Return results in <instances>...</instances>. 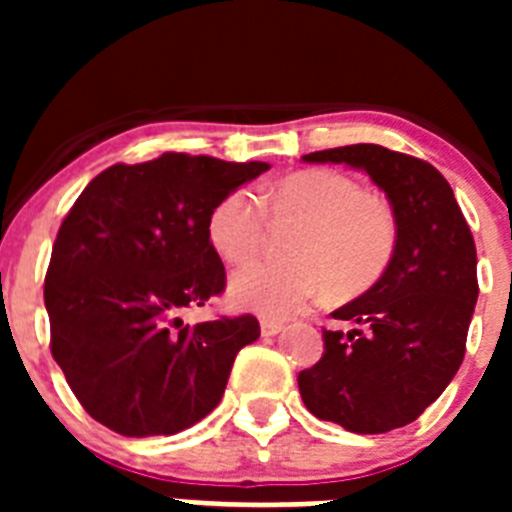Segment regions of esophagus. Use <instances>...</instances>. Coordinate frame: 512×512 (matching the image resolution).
<instances>
[{
    "mask_svg": "<svg viewBox=\"0 0 512 512\" xmlns=\"http://www.w3.org/2000/svg\"><path fill=\"white\" fill-rule=\"evenodd\" d=\"M282 328H284V325L279 323V320H269V318L261 320V336H266V338L282 333Z\"/></svg>",
    "mask_w": 512,
    "mask_h": 512,
    "instance_id": "esophagus-1",
    "label": "esophagus"
}]
</instances>
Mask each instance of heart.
I'll return each mask as SVG.
<instances>
[{"instance_id":"heart-1","label":"heart","mask_w":512,"mask_h":512,"mask_svg":"<svg viewBox=\"0 0 512 512\" xmlns=\"http://www.w3.org/2000/svg\"><path fill=\"white\" fill-rule=\"evenodd\" d=\"M264 211L271 220H300L287 253L295 261L256 264L230 279L228 297L235 307L266 318H287L328 287L354 295L372 287L395 251V217L377 197L361 194L346 174L328 169L295 171L261 192L225 194L207 217L212 251L228 266H243L264 241Z\"/></svg>"}]
</instances>
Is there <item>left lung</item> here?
<instances>
[{
  "label": "left lung",
  "instance_id": "1",
  "mask_svg": "<svg viewBox=\"0 0 512 512\" xmlns=\"http://www.w3.org/2000/svg\"><path fill=\"white\" fill-rule=\"evenodd\" d=\"M346 164L387 194L397 238L374 287L333 312L320 361L297 374L305 408L351 433L413 423L459 372L477 305V248L454 189L428 161L374 143L302 156Z\"/></svg>",
  "mask_w": 512,
  "mask_h": 512
}]
</instances>
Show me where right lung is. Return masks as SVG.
Wrapping results in <instances>:
<instances>
[{"label":"right lung","mask_w":512,"mask_h":512,"mask_svg":"<svg viewBox=\"0 0 512 512\" xmlns=\"http://www.w3.org/2000/svg\"><path fill=\"white\" fill-rule=\"evenodd\" d=\"M269 169L164 153L94 176L63 217L45 274L51 354L97 423L130 438L174 436L217 408L253 315L187 325L225 289L207 217Z\"/></svg>","instance_id":"add662e5"}]
</instances>
